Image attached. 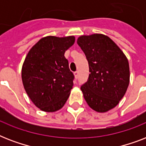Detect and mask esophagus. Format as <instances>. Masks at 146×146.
Segmentation results:
<instances>
[{"instance_id": "1", "label": "esophagus", "mask_w": 146, "mask_h": 146, "mask_svg": "<svg viewBox=\"0 0 146 146\" xmlns=\"http://www.w3.org/2000/svg\"><path fill=\"white\" fill-rule=\"evenodd\" d=\"M74 76H75L76 79H77V77H78V71H76V72H74Z\"/></svg>"}]
</instances>
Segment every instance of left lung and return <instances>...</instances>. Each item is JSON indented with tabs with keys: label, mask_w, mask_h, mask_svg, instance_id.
<instances>
[{
	"label": "left lung",
	"mask_w": 146,
	"mask_h": 146,
	"mask_svg": "<svg viewBox=\"0 0 146 146\" xmlns=\"http://www.w3.org/2000/svg\"><path fill=\"white\" fill-rule=\"evenodd\" d=\"M77 44L89 62V80L81 86L87 104L104 113L115 108L129 83V62L126 55L108 36L81 35Z\"/></svg>",
	"instance_id": "1"
}]
</instances>
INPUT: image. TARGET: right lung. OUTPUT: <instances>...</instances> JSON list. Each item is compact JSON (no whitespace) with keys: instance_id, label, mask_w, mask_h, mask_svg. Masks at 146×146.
I'll return each instance as SVG.
<instances>
[{"instance_id":"1","label":"right lung","mask_w":146,"mask_h":146,"mask_svg":"<svg viewBox=\"0 0 146 146\" xmlns=\"http://www.w3.org/2000/svg\"><path fill=\"white\" fill-rule=\"evenodd\" d=\"M74 42L73 35L46 36L26 55L22 67L23 84L29 98L42 111H58L68 99L74 76L64 53Z\"/></svg>"}]
</instances>
